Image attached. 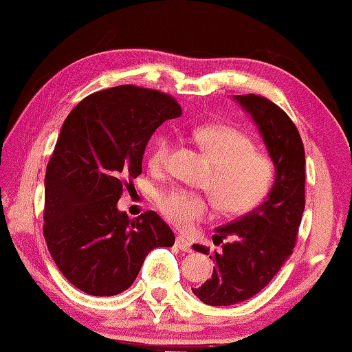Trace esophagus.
<instances>
[{
	"instance_id": "obj_1",
	"label": "esophagus",
	"mask_w": 352,
	"mask_h": 352,
	"mask_svg": "<svg viewBox=\"0 0 352 352\" xmlns=\"http://www.w3.org/2000/svg\"><path fill=\"white\" fill-rule=\"evenodd\" d=\"M175 246L180 250H185V252H191V243L188 241L186 236L178 235L175 239Z\"/></svg>"
}]
</instances>
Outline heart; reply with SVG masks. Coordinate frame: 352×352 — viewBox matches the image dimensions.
Here are the masks:
<instances>
[{
	"mask_svg": "<svg viewBox=\"0 0 352 352\" xmlns=\"http://www.w3.org/2000/svg\"><path fill=\"white\" fill-rule=\"evenodd\" d=\"M194 139L214 164L208 188L221 211L248 213L266 197L274 167L266 155L255 152L249 136L233 126L210 125L194 131ZM170 148L169 136L156 138L148 155L150 167L163 169L169 161ZM158 206L170 222L188 227L208 213L210 202L197 194L174 189L161 194Z\"/></svg>",
	"mask_w": 352,
	"mask_h": 352,
	"instance_id": "b5f03b06",
	"label": "heart"
}]
</instances>
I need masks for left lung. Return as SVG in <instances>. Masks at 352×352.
I'll return each mask as SVG.
<instances>
[{"label": "left lung", "instance_id": "obj_1", "mask_svg": "<svg viewBox=\"0 0 352 352\" xmlns=\"http://www.w3.org/2000/svg\"><path fill=\"white\" fill-rule=\"evenodd\" d=\"M258 133L274 164V182L263 204L230 224L216 227L213 243L222 239L221 252L194 244L192 249L213 258V276L192 288L208 305H233L260 293L293 252L305 208V153L292 119L270 100L250 94L233 96Z\"/></svg>", "mask_w": 352, "mask_h": 352}]
</instances>
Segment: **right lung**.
I'll use <instances>...</instances> for the list:
<instances>
[{"mask_svg":"<svg viewBox=\"0 0 352 352\" xmlns=\"http://www.w3.org/2000/svg\"><path fill=\"white\" fill-rule=\"evenodd\" d=\"M180 114L166 94L117 86L67 116L45 174L43 235L59 271L81 292L116 296L131 287L150 250L174 246L155 211L130 219L117 202L126 178L141 175L156 128Z\"/></svg>","mask_w":352,"mask_h":352,"instance_id":"obj_1","label":"right lung"}]
</instances>
